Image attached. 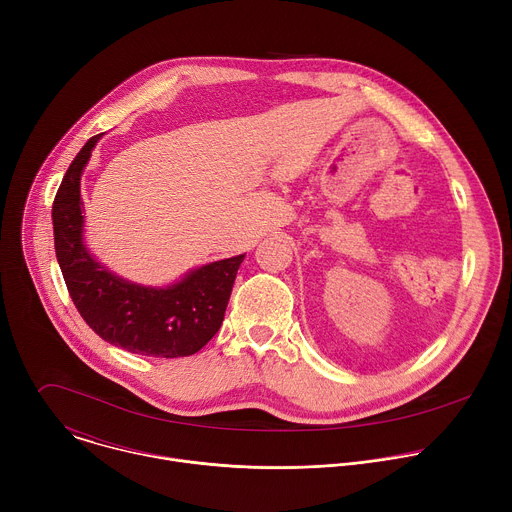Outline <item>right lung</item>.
<instances>
[{
  "label": "right lung",
  "instance_id": "obj_1",
  "mask_svg": "<svg viewBox=\"0 0 512 512\" xmlns=\"http://www.w3.org/2000/svg\"><path fill=\"white\" fill-rule=\"evenodd\" d=\"M99 137L72 160L52 204L54 249L68 294L103 340L133 354L190 356L221 328L245 255L204 265L166 289L129 283L101 267L83 245L81 206V174Z\"/></svg>",
  "mask_w": 512,
  "mask_h": 512
}]
</instances>
